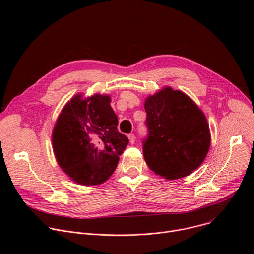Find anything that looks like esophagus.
<instances>
[{"label": "esophagus", "mask_w": 254, "mask_h": 254, "mask_svg": "<svg viewBox=\"0 0 254 254\" xmlns=\"http://www.w3.org/2000/svg\"><path fill=\"white\" fill-rule=\"evenodd\" d=\"M128 138H129V141H130L131 144H133L135 142V136H134V134H129L128 135Z\"/></svg>", "instance_id": "1"}]
</instances>
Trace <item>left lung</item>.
Returning <instances> with one entry per match:
<instances>
[{
    "mask_svg": "<svg viewBox=\"0 0 254 254\" xmlns=\"http://www.w3.org/2000/svg\"><path fill=\"white\" fill-rule=\"evenodd\" d=\"M148 136L143 157L155 175L168 180L188 176L204 161L210 146L206 117L181 90L166 86L144 103Z\"/></svg>",
    "mask_w": 254,
    "mask_h": 254,
    "instance_id": "1",
    "label": "left lung"
}]
</instances>
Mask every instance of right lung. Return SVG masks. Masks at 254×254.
<instances>
[{
    "instance_id": "add662e5",
    "label": "right lung",
    "mask_w": 254,
    "mask_h": 254,
    "mask_svg": "<svg viewBox=\"0 0 254 254\" xmlns=\"http://www.w3.org/2000/svg\"><path fill=\"white\" fill-rule=\"evenodd\" d=\"M109 94H75L64 106L52 133L59 167L75 183L92 186L107 181L129 140L117 130L118 118Z\"/></svg>"
}]
</instances>
